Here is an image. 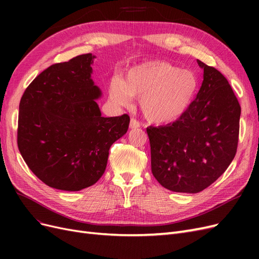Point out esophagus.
<instances>
[{"label":"esophagus","instance_id":"esophagus-1","mask_svg":"<svg viewBox=\"0 0 259 259\" xmlns=\"http://www.w3.org/2000/svg\"><path fill=\"white\" fill-rule=\"evenodd\" d=\"M140 126V124L138 121H136L135 119H132L131 122H130V128L132 130H135V128H138Z\"/></svg>","mask_w":259,"mask_h":259}]
</instances>
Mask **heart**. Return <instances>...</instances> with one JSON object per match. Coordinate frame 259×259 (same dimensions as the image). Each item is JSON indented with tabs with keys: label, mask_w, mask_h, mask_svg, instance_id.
<instances>
[{
	"label": "heart",
	"mask_w": 259,
	"mask_h": 259,
	"mask_svg": "<svg viewBox=\"0 0 259 259\" xmlns=\"http://www.w3.org/2000/svg\"><path fill=\"white\" fill-rule=\"evenodd\" d=\"M197 89V77L189 70L152 60L131 68L122 81L113 79L109 96L116 106L127 105L130 97L139 98L140 110L149 122L167 124L187 111Z\"/></svg>",
	"instance_id": "1"
}]
</instances>
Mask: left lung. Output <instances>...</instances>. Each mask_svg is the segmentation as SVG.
<instances>
[{
    "label": "left lung",
    "instance_id": "left-lung-1",
    "mask_svg": "<svg viewBox=\"0 0 259 259\" xmlns=\"http://www.w3.org/2000/svg\"><path fill=\"white\" fill-rule=\"evenodd\" d=\"M203 82L187 111L173 123L149 126L151 170L174 192L197 193L228 168L237 153L241 107L217 69L198 60Z\"/></svg>",
    "mask_w": 259,
    "mask_h": 259
}]
</instances>
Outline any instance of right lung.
<instances>
[{"instance_id":"right-lung-1","label":"right lung","mask_w":259,"mask_h":259,"mask_svg":"<svg viewBox=\"0 0 259 259\" xmlns=\"http://www.w3.org/2000/svg\"><path fill=\"white\" fill-rule=\"evenodd\" d=\"M96 56L84 54L45 69L19 104L17 143L32 173L44 184L79 191L98 182L109 149L126 134L130 116L104 117L92 79Z\"/></svg>"}]
</instances>
